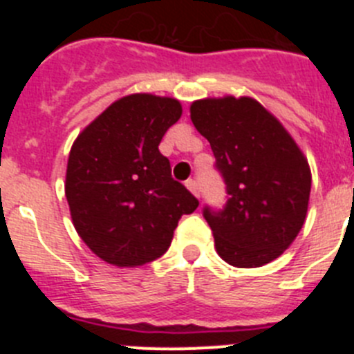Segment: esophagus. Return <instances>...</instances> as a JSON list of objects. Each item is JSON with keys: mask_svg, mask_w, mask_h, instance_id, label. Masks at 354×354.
I'll return each mask as SVG.
<instances>
[{"mask_svg": "<svg viewBox=\"0 0 354 354\" xmlns=\"http://www.w3.org/2000/svg\"><path fill=\"white\" fill-rule=\"evenodd\" d=\"M186 186H187V189H189V192L193 193V195H195V196H200V186H198V180H195V179H187V180H186Z\"/></svg>", "mask_w": 354, "mask_h": 354, "instance_id": "34e87169", "label": "esophagus"}]
</instances>
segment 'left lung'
<instances>
[{
	"instance_id": "left-lung-1",
	"label": "left lung",
	"mask_w": 354,
	"mask_h": 354,
	"mask_svg": "<svg viewBox=\"0 0 354 354\" xmlns=\"http://www.w3.org/2000/svg\"><path fill=\"white\" fill-rule=\"evenodd\" d=\"M196 131L207 138L227 202L205 204L220 257L259 268L282 255L301 230L310 196V168L289 133L250 97L192 104Z\"/></svg>"
}]
</instances>
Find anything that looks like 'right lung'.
<instances>
[{"label": "right lung", "instance_id": "add662e5", "mask_svg": "<svg viewBox=\"0 0 354 354\" xmlns=\"http://www.w3.org/2000/svg\"><path fill=\"white\" fill-rule=\"evenodd\" d=\"M180 113L175 99L134 93L113 102L72 145L65 196L77 234L102 261L118 268L156 261L170 248L180 216L198 207L159 152Z\"/></svg>", "mask_w": 354, "mask_h": 354}]
</instances>
